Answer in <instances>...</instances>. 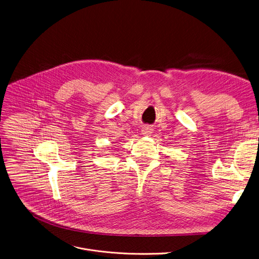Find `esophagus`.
<instances>
[{"mask_svg":"<svg viewBox=\"0 0 259 259\" xmlns=\"http://www.w3.org/2000/svg\"><path fill=\"white\" fill-rule=\"evenodd\" d=\"M152 132H153V130H152V127H150L149 125L144 126V127L142 128V131H141V133H142L143 136H151Z\"/></svg>","mask_w":259,"mask_h":259,"instance_id":"34e87169","label":"esophagus"}]
</instances>
